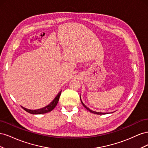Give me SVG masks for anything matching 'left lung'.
<instances>
[{"mask_svg":"<svg viewBox=\"0 0 148 148\" xmlns=\"http://www.w3.org/2000/svg\"><path fill=\"white\" fill-rule=\"evenodd\" d=\"M81 102H82V104L83 105V106L85 107V108H86L88 110H89V112H91V113H94V114H98V115H102V114H106V113H101V112H95V111H92V110H90L89 109L88 107H87L86 106H85L83 103L82 102V101H81Z\"/></svg>","mask_w":148,"mask_h":148,"instance_id":"left-lung-1","label":"left lung"}]
</instances>
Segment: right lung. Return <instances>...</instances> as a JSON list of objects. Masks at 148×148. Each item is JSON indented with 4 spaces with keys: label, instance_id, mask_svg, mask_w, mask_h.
Masks as SVG:
<instances>
[{
    "label": "right lung",
    "instance_id": "add662e5",
    "mask_svg": "<svg viewBox=\"0 0 148 148\" xmlns=\"http://www.w3.org/2000/svg\"><path fill=\"white\" fill-rule=\"evenodd\" d=\"M61 92H62V91H60L59 92L57 96L56 97L55 99L53 100V101L51 103H50V104H49L48 106H46L45 107H43V108H42V109H37V110H29V109L25 108V107H21L25 111L27 112L32 114H42L49 112H51V110H52L53 109H54L56 106H57L58 101H59V97L61 95Z\"/></svg>",
    "mask_w": 148,
    "mask_h": 148
}]
</instances>
